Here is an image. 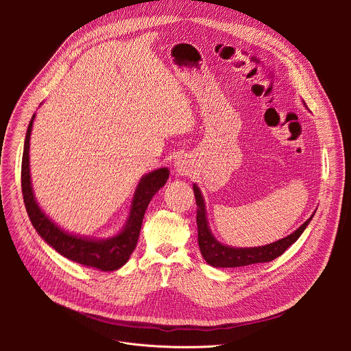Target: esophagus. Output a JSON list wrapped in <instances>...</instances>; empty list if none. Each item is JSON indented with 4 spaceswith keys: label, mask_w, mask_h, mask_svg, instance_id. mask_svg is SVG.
Returning a JSON list of instances; mask_svg holds the SVG:
<instances>
[{
    "label": "esophagus",
    "mask_w": 351,
    "mask_h": 351,
    "mask_svg": "<svg viewBox=\"0 0 351 351\" xmlns=\"http://www.w3.org/2000/svg\"><path fill=\"white\" fill-rule=\"evenodd\" d=\"M175 172H176V175L187 176V175H190L193 172V165H191V162L186 157H179L175 161Z\"/></svg>",
    "instance_id": "34e87169"
}]
</instances>
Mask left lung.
<instances>
[{"label": "left lung", "mask_w": 351, "mask_h": 351, "mask_svg": "<svg viewBox=\"0 0 351 351\" xmlns=\"http://www.w3.org/2000/svg\"><path fill=\"white\" fill-rule=\"evenodd\" d=\"M306 106V104H304ZM193 191L195 197L197 204V230H198V245L199 252H202L204 260L215 268H236V267H245L252 264H261L269 263L279 256H282L286 250L300 237L304 229L311 222L314 214L291 234L274 241L271 244L260 245V247H229L219 243L210 230L207 213H206V203L202 194V190L198 189L197 184H193Z\"/></svg>", "instance_id": "obj_1"}]
</instances>
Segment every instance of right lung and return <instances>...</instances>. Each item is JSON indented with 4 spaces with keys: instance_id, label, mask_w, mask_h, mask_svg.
Listing matches in <instances>:
<instances>
[{
    "instance_id": "right-lung-1",
    "label": "right lung",
    "mask_w": 351,
    "mask_h": 351,
    "mask_svg": "<svg viewBox=\"0 0 351 351\" xmlns=\"http://www.w3.org/2000/svg\"><path fill=\"white\" fill-rule=\"evenodd\" d=\"M33 121L34 115L27 126L22 157V194L32 225L47 244L51 245L56 252L68 260L101 271L119 269L128 263L137 244L143 218L149 202L169 178L168 168L156 169L140 179L132 199L129 218L118 234L103 240L71 234L62 230L41 211L33 194L29 167V148Z\"/></svg>"
}]
</instances>
